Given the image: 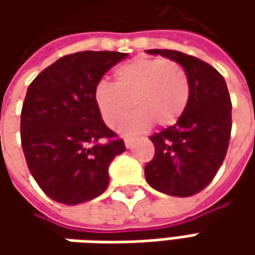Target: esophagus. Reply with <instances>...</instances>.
<instances>
[{
	"instance_id": "34e87169",
	"label": "esophagus",
	"mask_w": 255,
	"mask_h": 255,
	"mask_svg": "<svg viewBox=\"0 0 255 255\" xmlns=\"http://www.w3.org/2000/svg\"><path fill=\"white\" fill-rule=\"evenodd\" d=\"M125 146H126L128 149H130V147H132V146H133V140H132V139H126V140H125Z\"/></svg>"
}]
</instances>
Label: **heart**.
Listing matches in <instances>:
<instances>
[{
	"mask_svg": "<svg viewBox=\"0 0 255 255\" xmlns=\"http://www.w3.org/2000/svg\"><path fill=\"white\" fill-rule=\"evenodd\" d=\"M190 99V84L183 66L170 59L136 58L113 72V85L101 82L95 89V102L103 122L119 133L132 136L147 130L153 122L170 126L184 113Z\"/></svg>",
	"mask_w": 255,
	"mask_h": 255,
	"instance_id": "obj_1",
	"label": "heart"
}]
</instances>
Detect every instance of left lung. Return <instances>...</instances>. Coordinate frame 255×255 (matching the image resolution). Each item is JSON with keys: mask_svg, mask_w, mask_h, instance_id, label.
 <instances>
[{"mask_svg": "<svg viewBox=\"0 0 255 255\" xmlns=\"http://www.w3.org/2000/svg\"><path fill=\"white\" fill-rule=\"evenodd\" d=\"M177 62L186 71L190 99L180 119L154 133V157L144 167V177L154 190L189 197L210 183L229 149L231 101L224 78L196 56L170 49H147Z\"/></svg>", "mask_w": 255, "mask_h": 255, "instance_id": "1", "label": "left lung"}]
</instances>
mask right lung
Listing matches in <instances>:
<instances>
[{
  "label": "right lung",
  "mask_w": 255,
  "mask_h": 255,
  "mask_svg": "<svg viewBox=\"0 0 255 255\" xmlns=\"http://www.w3.org/2000/svg\"><path fill=\"white\" fill-rule=\"evenodd\" d=\"M126 56L111 51L66 55L29 85L21 112L22 150L32 177L52 200L75 206L106 190L109 164L126 147L102 121L95 89Z\"/></svg>",
  "instance_id": "obj_1"
}]
</instances>
